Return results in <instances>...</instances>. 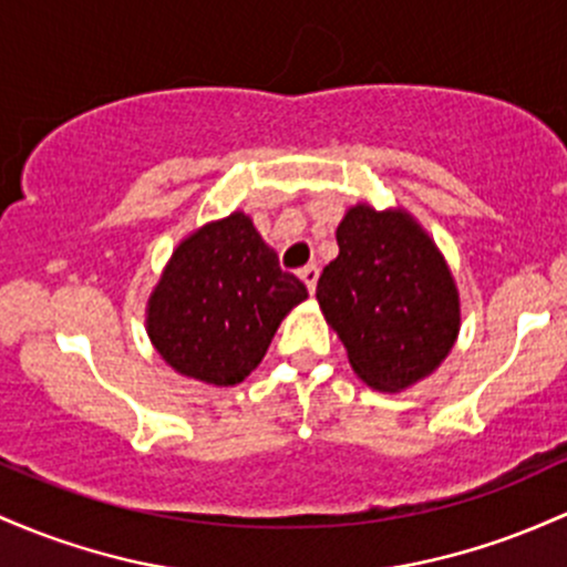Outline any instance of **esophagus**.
Segmentation results:
<instances>
[{"label": "esophagus", "instance_id": "obj_1", "mask_svg": "<svg viewBox=\"0 0 567 567\" xmlns=\"http://www.w3.org/2000/svg\"><path fill=\"white\" fill-rule=\"evenodd\" d=\"M317 266L315 264H309V266H303L301 271H298V277H301V282L307 285V290L309 293H315V288H317Z\"/></svg>", "mask_w": 567, "mask_h": 567}]
</instances>
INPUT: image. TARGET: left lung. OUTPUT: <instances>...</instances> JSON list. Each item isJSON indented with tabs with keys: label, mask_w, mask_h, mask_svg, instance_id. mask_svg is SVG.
<instances>
[{
	"label": "left lung",
	"mask_w": 567,
	"mask_h": 567,
	"mask_svg": "<svg viewBox=\"0 0 567 567\" xmlns=\"http://www.w3.org/2000/svg\"><path fill=\"white\" fill-rule=\"evenodd\" d=\"M339 255L317 279L322 317L369 388L401 393L431 377L460 333V290L444 252L403 207L354 204Z\"/></svg>",
	"instance_id": "8db88e82"
}]
</instances>
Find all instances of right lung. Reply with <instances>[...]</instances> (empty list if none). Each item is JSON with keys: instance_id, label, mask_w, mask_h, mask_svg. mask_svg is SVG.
I'll use <instances>...</instances> for the list:
<instances>
[{"instance_id": "obj_1", "label": "right lung", "mask_w": 567, "mask_h": 567, "mask_svg": "<svg viewBox=\"0 0 567 567\" xmlns=\"http://www.w3.org/2000/svg\"><path fill=\"white\" fill-rule=\"evenodd\" d=\"M307 288L279 269L252 217L209 220L174 247L145 309L155 352L177 374L231 388L264 360L279 322Z\"/></svg>"}]
</instances>
